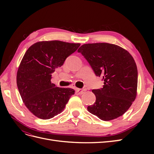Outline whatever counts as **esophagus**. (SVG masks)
<instances>
[{
  "label": "esophagus",
  "mask_w": 154,
  "mask_h": 154,
  "mask_svg": "<svg viewBox=\"0 0 154 154\" xmlns=\"http://www.w3.org/2000/svg\"><path fill=\"white\" fill-rule=\"evenodd\" d=\"M85 91H86L85 88H76V92H78L79 94H82L83 93L85 92Z\"/></svg>",
  "instance_id": "1"
}]
</instances>
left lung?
Returning <instances> with one entry per match:
<instances>
[{
	"instance_id": "1",
	"label": "left lung",
	"mask_w": 154,
	"mask_h": 154,
	"mask_svg": "<svg viewBox=\"0 0 154 154\" xmlns=\"http://www.w3.org/2000/svg\"><path fill=\"white\" fill-rule=\"evenodd\" d=\"M78 51L96 75L104 81L103 88L92 91L96 101L88 106V111L103 121L122 116L137 96V69L132 55L119 46L108 43L83 44Z\"/></svg>"
}]
</instances>
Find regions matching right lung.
I'll use <instances>...</instances> for the list:
<instances>
[{
    "instance_id": "obj_1",
    "label": "right lung",
    "mask_w": 154,
    "mask_h": 154,
    "mask_svg": "<svg viewBox=\"0 0 154 154\" xmlns=\"http://www.w3.org/2000/svg\"><path fill=\"white\" fill-rule=\"evenodd\" d=\"M80 45L42 41L27 50L18 69L17 84L24 105L37 118L49 119L60 114L74 94L72 88L58 87L51 83V74Z\"/></svg>"
}]
</instances>
